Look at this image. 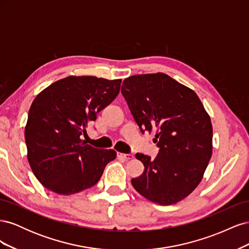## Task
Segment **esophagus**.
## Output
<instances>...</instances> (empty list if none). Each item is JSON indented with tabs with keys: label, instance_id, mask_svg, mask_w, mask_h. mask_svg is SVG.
I'll return each mask as SVG.
<instances>
[{
	"label": "esophagus",
	"instance_id": "34e87169",
	"mask_svg": "<svg viewBox=\"0 0 249 249\" xmlns=\"http://www.w3.org/2000/svg\"><path fill=\"white\" fill-rule=\"evenodd\" d=\"M117 157L118 158H122V159L125 160V161H129V160H132L133 159V155L131 154H123V153H117Z\"/></svg>",
	"mask_w": 249,
	"mask_h": 249
}]
</instances>
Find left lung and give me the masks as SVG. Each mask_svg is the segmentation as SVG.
<instances>
[{"instance_id": "obj_1", "label": "left lung", "mask_w": 249, "mask_h": 249, "mask_svg": "<svg viewBox=\"0 0 249 249\" xmlns=\"http://www.w3.org/2000/svg\"><path fill=\"white\" fill-rule=\"evenodd\" d=\"M122 93L140 131L156 132L160 147L153 161L136 155L144 171L132 178L133 187L162 206L183 200L200 183L213 152V127L199 97L162 72L126 78Z\"/></svg>"}]
</instances>
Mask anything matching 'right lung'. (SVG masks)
Masks as SVG:
<instances>
[{"instance_id": "add662e5", "label": "right lung", "mask_w": 249, "mask_h": 249, "mask_svg": "<svg viewBox=\"0 0 249 249\" xmlns=\"http://www.w3.org/2000/svg\"><path fill=\"white\" fill-rule=\"evenodd\" d=\"M122 80L70 76L53 83L35 97L25 127L28 161L47 189L71 195L94 186L114 149L86 144L88 124L115 100Z\"/></svg>"}]
</instances>
